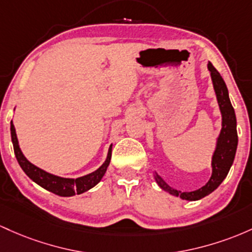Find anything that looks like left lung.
Here are the masks:
<instances>
[{"mask_svg": "<svg viewBox=\"0 0 252 252\" xmlns=\"http://www.w3.org/2000/svg\"><path fill=\"white\" fill-rule=\"evenodd\" d=\"M208 70L211 72L212 83H213L214 92H216L218 104H219L220 113H221V131L217 139L216 150L212 156V176L203 187L194 191H181L174 189L164 181L159 175L155 171V180L157 185L163 190L168 191L174 196H180L181 199L188 201H196L207 196L212 191L219 187L220 183L225 180L232 165L234 156H236L237 145H238V134H237V120L234 109L228 97V90L224 80L217 71L216 67L208 63Z\"/></svg>", "mask_w": 252, "mask_h": 252, "instance_id": "8db88e82", "label": "left lung"}]
</instances>
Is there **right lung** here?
<instances>
[{"label":"right lung","instance_id":"obj_1","mask_svg":"<svg viewBox=\"0 0 252 252\" xmlns=\"http://www.w3.org/2000/svg\"><path fill=\"white\" fill-rule=\"evenodd\" d=\"M10 135H12V141L14 146V152H15V157L21 166L25 174L30 177L31 180L34 181L36 185H39L46 190L51 193L59 195V196H73L76 194H82L84 191L89 190L93 187H95L101 180H102L103 175L106 174L107 168H108L109 162H111L112 157V146H109L108 155H107L106 160L102 165L95 171L90 172L88 175H84L82 177L77 179H65V177L56 176V175L50 174V172L42 170V169L35 166L22 154L21 149L19 146V140L16 137L15 127H14L13 121H10Z\"/></svg>","mask_w":252,"mask_h":252}]
</instances>
